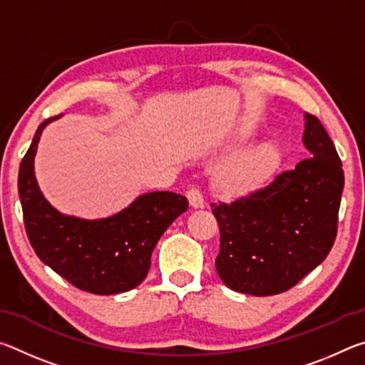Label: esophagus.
<instances>
[{
    "label": "esophagus",
    "instance_id": "esophagus-1",
    "mask_svg": "<svg viewBox=\"0 0 365 365\" xmlns=\"http://www.w3.org/2000/svg\"><path fill=\"white\" fill-rule=\"evenodd\" d=\"M187 196H188L191 207H201L202 205H205V197H202L201 190L197 187H190L187 190Z\"/></svg>",
    "mask_w": 365,
    "mask_h": 365
}]
</instances>
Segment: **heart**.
<instances>
[{"mask_svg":"<svg viewBox=\"0 0 365 365\" xmlns=\"http://www.w3.org/2000/svg\"><path fill=\"white\" fill-rule=\"evenodd\" d=\"M280 154L274 145H265L230 165L220 177L222 188L243 191L267 178L279 164Z\"/></svg>","mask_w":365,"mask_h":365,"instance_id":"b5f03b06","label":"heart"}]
</instances>
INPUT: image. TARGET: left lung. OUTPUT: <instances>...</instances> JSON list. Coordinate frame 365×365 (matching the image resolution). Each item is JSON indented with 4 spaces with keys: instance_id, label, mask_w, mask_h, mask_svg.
I'll return each instance as SVG.
<instances>
[{
    "instance_id": "1",
    "label": "left lung",
    "mask_w": 365,
    "mask_h": 365,
    "mask_svg": "<svg viewBox=\"0 0 365 365\" xmlns=\"http://www.w3.org/2000/svg\"><path fill=\"white\" fill-rule=\"evenodd\" d=\"M311 158L232 201L211 202L220 230L215 270L238 293L293 288L329 256L338 232L344 174L317 115L302 137Z\"/></svg>"
}]
</instances>
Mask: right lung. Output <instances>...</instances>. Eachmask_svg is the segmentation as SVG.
<instances>
[{
  "label": "right lung",
  "mask_w": 365,
  "mask_h": 365,
  "mask_svg": "<svg viewBox=\"0 0 365 365\" xmlns=\"http://www.w3.org/2000/svg\"><path fill=\"white\" fill-rule=\"evenodd\" d=\"M61 115L40 123L19 168L17 188L29 242L43 262L76 288L93 294L128 292L145 280L154 246L187 211L188 201L170 191H154L109 219L59 214L40 193L34 156L43 127Z\"/></svg>",
  "instance_id": "right-lung-1"
}]
</instances>
